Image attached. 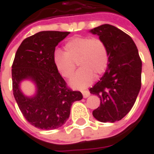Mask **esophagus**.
<instances>
[{
	"label": "esophagus",
	"instance_id": "1",
	"mask_svg": "<svg viewBox=\"0 0 154 154\" xmlns=\"http://www.w3.org/2000/svg\"><path fill=\"white\" fill-rule=\"evenodd\" d=\"M82 96H83L84 98H87L90 96V92L88 91H82Z\"/></svg>",
	"mask_w": 154,
	"mask_h": 154
}]
</instances>
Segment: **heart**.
<instances>
[{"label": "heart", "mask_w": 154, "mask_h": 154, "mask_svg": "<svg viewBox=\"0 0 154 154\" xmlns=\"http://www.w3.org/2000/svg\"><path fill=\"white\" fill-rule=\"evenodd\" d=\"M64 53L56 51L54 63L57 72L65 78L72 77L77 65V71L70 86L74 89L82 90L93 82L106 72L109 63V51L103 40L90 37H72L65 43Z\"/></svg>", "instance_id": "1"}]
</instances>
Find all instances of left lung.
Masks as SVG:
<instances>
[{
  "instance_id": "8db88e82",
  "label": "left lung",
  "mask_w": 154,
  "mask_h": 154,
  "mask_svg": "<svg viewBox=\"0 0 154 154\" xmlns=\"http://www.w3.org/2000/svg\"><path fill=\"white\" fill-rule=\"evenodd\" d=\"M89 32L98 35L109 51L106 71L90 89L100 100L92 115L100 122H116L134 105L141 88L142 61L134 40L119 29L106 24Z\"/></svg>"
}]
</instances>
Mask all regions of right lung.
Here are the masks:
<instances>
[{"label": "right lung", "instance_id": "add662e5", "mask_svg": "<svg viewBox=\"0 0 154 154\" xmlns=\"http://www.w3.org/2000/svg\"><path fill=\"white\" fill-rule=\"evenodd\" d=\"M70 32L41 31L23 40L12 65L13 94L26 120L41 129L63 125L74 101L82 99L80 91L70 90L54 63L55 47ZM31 80L35 93L25 96L20 89L23 80Z\"/></svg>", "mask_w": 154, "mask_h": 154}]
</instances>
